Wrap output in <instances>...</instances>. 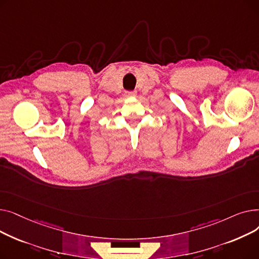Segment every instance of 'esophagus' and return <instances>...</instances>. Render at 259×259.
Returning <instances> with one entry per match:
<instances>
[{"mask_svg": "<svg viewBox=\"0 0 259 259\" xmlns=\"http://www.w3.org/2000/svg\"><path fill=\"white\" fill-rule=\"evenodd\" d=\"M126 95L127 97H134V95H137V91H127Z\"/></svg>", "mask_w": 259, "mask_h": 259, "instance_id": "34e87169", "label": "esophagus"}]
</instances>
